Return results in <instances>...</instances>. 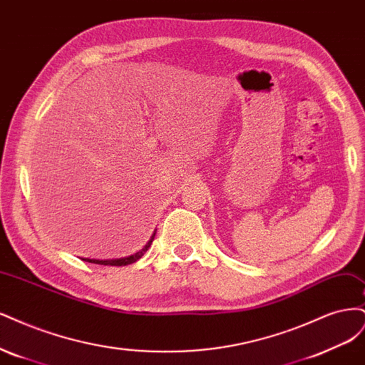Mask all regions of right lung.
<instances>
[{
    "instance_id": "1",
    "label": "right lung",
    "mask_w": 365,
    "mask_h": 365,
    "mask_svg": "<svg viewBox=\"0 0 365 365\" xmlns=\"http://www.w3.org/2000/svg\"><path fill=\"white\" fill-rule=\"evenodd\" d=\"M155 235L156 233H153V237H151V240L143 247V249H140L139 252H136L135 255H132V256H127V257H120V259H106V261H100V259H83V261H86V262H91V264H100V265H115V267H123V265H128V264H133V262H136L138 259H140V257L144 256V253L148 250V247L151 245V242H153V240H155Z\"/></svg>"
}]
</instances>
